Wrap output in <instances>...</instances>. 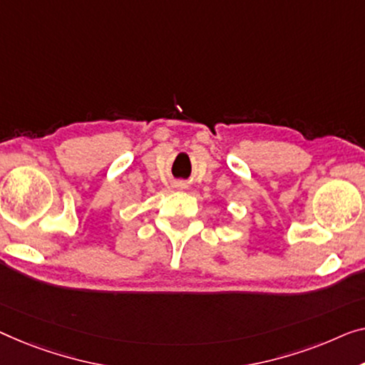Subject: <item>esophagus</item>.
<instances>
[{"instance_id":"esophagus-1","label":"esophagus","mask_w":365,"mask_h":365,"mask_svg":"<svg viewBox=\"0 0 365 365\" xmlns=\"http://www.w3.org/2000/svg\"><path fill=\"white\" fill-rule=\"evenodd\" d=\"M175 187H177V188H180V190H182V188H183V183H175Z\"/></svg>"}]
</instances>
